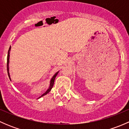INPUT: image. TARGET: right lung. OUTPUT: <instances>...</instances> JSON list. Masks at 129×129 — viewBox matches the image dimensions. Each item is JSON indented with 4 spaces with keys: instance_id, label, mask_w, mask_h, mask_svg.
Instances as JSON below:
<instances>
[{
    "instance_id": "add662e5",
    "label": "right lung",
    "mask_w": 129,
    "mask_h": 129,
    "mask_svg": "<svg viewBox=\"0 0 129 129\" xmlns=\"http://www.w3.org/2000/svg\"><path fill=\"white\" fill-rule=\"evenodd\" d=\"M10 50H11V46H10V47H9V51H8V54H7V72H8V75L9 77V78L10 79V73H9V58H10ZM59 72V71H58V72H57L55 73V74H54V75L52 76V77L51 78V79H50V84H49V88H48L47 90L46 91H45V92H44V93H43L42 95L41 96H40L39 97L38 99H40L42 97H43V96L45 95L46 94H47L48 93H49V92H50V90H51L52 88L53 87V85H54V81H55V77H56L57 75L58 74V73Z\"/></svg>"
}]
</instances>
